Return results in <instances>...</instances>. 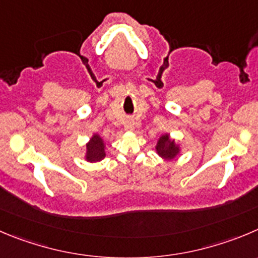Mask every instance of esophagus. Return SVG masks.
I'll use <instances>...</instances> for the list:
<instances>
[{
	"mask_svg": "<svg viewBox=\"0 0 258 258\" xmlns=\"http://www.w3.org/2000/svg\"><path fill=\"white\" fill-rule=\"evenodd\" d=\"M124 129L126 132H133L134 131V122L133 121H126V122H125Z\"/></svg>",
	"mask_w": 258,
	"mask_h": 258,
	"instance_id": "1",
	"label": "esophagus"
}]
</instances>
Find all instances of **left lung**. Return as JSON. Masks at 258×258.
<instances>
[{"mask_svg": "<svg viewBox=\"0 0 258 258\" xmlns=\"http://www.w3.org/2000/svg\"><path fill=\"white\" fill-rule=\"evenodd\" d=\"M154 148H156V153L163 161H173L181 154V146L175 139L171 138L168 133H163L159 136Z\"/></svg>", "mask_w": 258, "mask_h": 258, "instance_id": "obj_1", "label": "left lung"}]
</instances>
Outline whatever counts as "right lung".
<instances>
[{
  "instance_id": "right-lung-1",
  "label": "right lung",
  "mask_w": 258,
  "mask_h": 258,
  "mask_svg": "<svg viewBox=\"0 0 258 258\" xmlns=\"http://www.w3.org/2000/svg\"><path fill=\"white\" fill-rule=\"evenodd\" d=\"M105 157H106V143L100 137V134H92L90 141L86 143L85 161L90 163H96V162L102 161Z\"/></svg>"
}]
</instances>
